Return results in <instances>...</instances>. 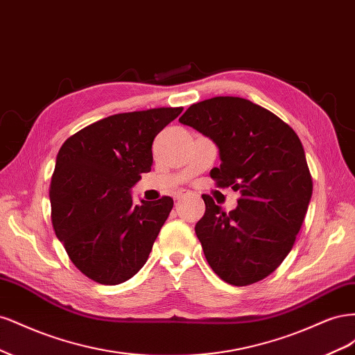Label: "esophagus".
Masks as SVG:
<instances>
[{
    "instance_id": "34e87169",
    "label": "esophagus",
    "mask_w": 355,
    "mask_h": 355,
    "mask_svg": "<svg viewBox=\"0 0 355 355\" xmlns=\"http://www.w3.org/2000/svg\"><path fill=\"white\" fill-rule=\"evenodd\" d=\"M187 196H189V192H187L185 189H180V191H178L176 194H175V200L180 201V200H184Z\"/></svg>"
}]
</instances>
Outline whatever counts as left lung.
<instances>
[{"label": "left lung", "instance_id": "1", "mask_svg": "<svg viewBox=\"0 0 355 355\" xmlns=\"http://www.w3.org/2000/svg\"><path fill=\"white\" fill-rule=\"evenodd\" d=\"M179 121L216 144L222 163L210 176L241 194L230 213L202 196L196 234L204 256L232 286L263 280L292 250L313 196L302 144L277 115L232 96L191 105Z\"/></svg>", "mask_w": 355, "mask_h": 355}]
</instances>
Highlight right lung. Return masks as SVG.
<instances>
[{"instance_id": "right-lung-1", "label": "right lung", "mask_w": 355, "mask_h": 355, "mask_svg": "<svg viewBox=\"0 0 355 355\" xmlns=\"http://www.w3.org/2000/svg\"><path fill=\"white\" fill-rule=\"evenodd\" d=\"M184 108L115 114L71 136L50 184L53 228L72 263L115 286L148 261L173 200L136 204L132 188L151 171L153 142Z\"/></svg>"}]
</instances>
